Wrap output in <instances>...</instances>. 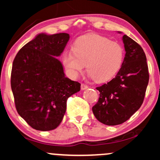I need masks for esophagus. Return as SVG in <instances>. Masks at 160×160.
<instances>
[{"instance_id": "esophagus-1", "label": "esophagus", "mask_w": 160, "mask_h": 160, "mask_svg": "<svg viewBox=\"0 0 160 160\" xmlns=\"http://www.w3.org/2000/svg\"><path fill=\"white\" fill-rule=\"evenodd\" d=\"M81 89H82V90H84V89H88V86L84 84H82V85H81Z\"/></svg>"}]
</instances>
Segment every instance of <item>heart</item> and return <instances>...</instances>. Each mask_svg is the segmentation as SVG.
I'll return each mask as SVG.
<instances>
[{
	"instance_id": "1",
	"label": "heart",
	"mask_w": 160,
	"mask_h": 160,
	"mask_svg": "<svg viewBox=\"0 0 160 160\" xmlns=\"http://www.w3.org/2000/svg\"><path fill=\"white\" fill-rule=\"evenodd\" d=\"M71 50L62 54V63L73 78H78L86 66L89 78L96 82H106L119 73L123 64V47L98 34L78 38Z\"/></svg>"
}]
</instances>
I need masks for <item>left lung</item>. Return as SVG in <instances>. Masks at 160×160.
Returning <instances> with one entry per match:
<instances>
[{
  "label": "left lung",
  "instance_id": "left-lung-1",
  "mask_svg": "<svg viewBox=\"0 0 160 160\" xmlns=\"http://www.w3.org/2000/svg\"><path fill=\"white\" fill-rule=\"evenodd\" d=\"M122 41L126 53L121 69L112 80L97 87L100 98L92 107L96 119L109 126L124 123L141 108L149 79L142 47L127 35Z\"/></svg>",
  "mask_w": 160,
  "mask_h": 160
}]
</instances>
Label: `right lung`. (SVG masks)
Masks as SVG:
<instances>
[{"instance_id": "right-lung-1", "label": "right lung", "mask_w": 160, "mask_h": 160, "mask_svg": "<svg viewBox=\"0 0 160 160\" xmlns=\"http://www.w3.org/2000/svg\"><path fill=\"white\" fill-rule=\"evenodd\" d=\"M69 34H38L24 46L12 65L11 86L17 112L35 130L58 128L66 111L67 100L81 84L65 77L61 55Z\"/></svg>"}]
</instances>
